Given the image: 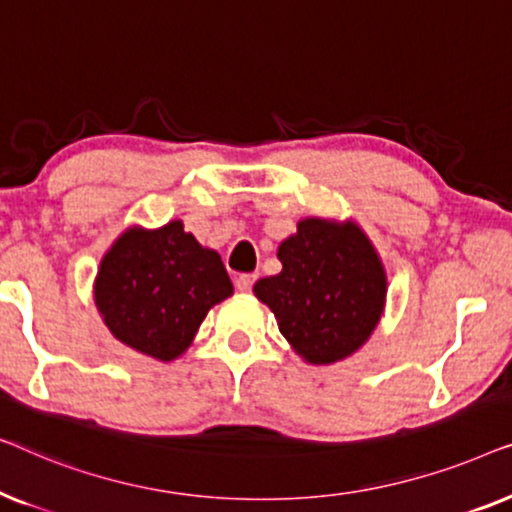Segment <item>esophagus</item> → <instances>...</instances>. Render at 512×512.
<instances>
[{
	"mask_svg": "<svg viewBox=\"0 0 512 512\" xmlns=\"http://www.w3.org/2000/svg\"><path fill=\"white\" fill-rule=\"evenodd\" d=\"M254 282H256V275H240L235 279V286H237V291H240V293H249L251 286H254Z\"/></svg>",
	"mask_w": 512,
	"mask_h": 512,
	"instance_id": "obj_1",
	"label": "esophagus"
}]
</instances>
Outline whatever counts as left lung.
I'll return each instance as SVG.
<instances>
[{"label": "left lung", "mask_w": 512, "mask_h": 512, "mask_svg": "<svg viewBox=\"0 0 512 512\" xmlns=\"http://www.w3.org/2000/svg\"><path fill=\"white\" fill-rule=\"evenodd\" d=\"M277 258L282 272L258 279L254 296L300 359L331 366L366 345L387 305V272L359 223L307 216Z\"/></svg>", "instance_id": "1"}]
</instances>
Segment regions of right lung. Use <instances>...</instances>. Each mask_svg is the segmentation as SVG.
<instances>
[{
  "mask_svg": "<svg viewBox=\"0 0 512 512\" xmlns=\"http://www.w3.org/2000/svg\"><path fill=\"white\" fill-rule=\"evenodd\" d=\"M233 296L221 256L184 221L130 226L102 256L93 284L104 326L125 347L170 363L191 347L207 312Z\"/></svg>",
  "mask_w": 512,
  "mask_h": 512,
  "instance_id": "add662e5",
  "label": "right lung"
}]
</instances>
